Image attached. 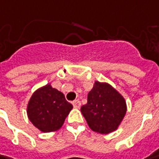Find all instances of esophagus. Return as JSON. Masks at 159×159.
I'll return each mask as SVG.
<instances>
[{
    "label": "esophagus",
    "instance_id": "esophagus-1",
    "mask_svg": "<svg viewBox=\"0 0 159 159\" xmlns=\"http://www.w3.org/2000/svg\"><path fill=\"white\" fill-rule=\"evenodd\" d=\"M72 104H73L75 108H80V107H81V102L79 100H75Z\"/></svg>",
    "mask_w": 159,
    "mask_h": 159
}]
</instances>
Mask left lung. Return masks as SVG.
<instances>
[{
    "mask_svg": "<svg viewBox=\"0 0 159 159\" xmlns=\"http://www.w3.org/2000/svg\"><path fill=\"white\" fill-rule=\"evenodd\" d=\"M81 112L92 131L107 134L120 125L127 112V103L110 84L96 81Z\"/></svg>",
    "mask_w": 159,
    "mask_h": 159,
    "instance_id": "1",
    "label": "left lung"
}]
</instances>
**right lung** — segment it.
Returning a JSON list of instances; mask_svg holds the SVG:
<instances>
[{"mask_svg": "<svg viewBox=\"0 0 159 159\" xmlns=\"http://www.w3.org/2000/svg\"><path fill=\"white\" fill-rule=\"evenodd\" d=\"M72 108L73 106L65 99L62 92L48 84L32 93L26 111L35 128L43 133H49L62 127Z\"/></svg>", "mask_w": 159, "mask_h": 159, "instance_id": "right-lung-1", "label": "right lung"}]
</instances>
